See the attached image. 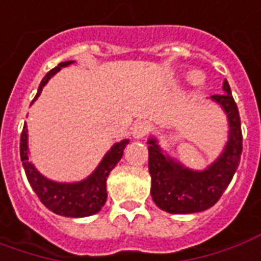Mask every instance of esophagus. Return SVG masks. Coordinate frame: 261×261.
I'll list each match as a JSON object with an SVG mask.
<instances>
[{
    "instance_id": "esophagus-1",
    "label": "esophagus",
    "mask_w": 261,
    "mask_h": 261,
    "mask_svg": "<svg viewBox=\"0 0 261 261\" xmlns=\"http://www.w3.org/2000/svg\"><path fill=\"white\" fill-rule=\"evenodd\" d=\"M148 131H150V124L147 121H137L131 128V134H133V137L138 140V138L145 137L148 134Z\"/></svg>"
}]
</instances>
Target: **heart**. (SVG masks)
Returning a JSON list of instances; mask_svg holds the SVG:
<instances>
[{
  "label": "heart",
  "mask_w": 261,
  "mask_h": 261,
  "mask_svg": "<svg viewBox=\"0 0 261 261\" xmlns=\"http://www.w3.org/2000/svg\"><path fill=\"white\" fill-rule=\"evenodd\" d=\"M191 81H193V83H194V84H200V83H201V79H200V75H198V74H196V72H194V74H191Z\"/></svg>",
  "instance_id": "obj_1"
}]
</instances>
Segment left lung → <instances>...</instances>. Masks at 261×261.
<instances>
[{
    "instance_id": "left-lung-1",
    "label": "left lung",
    "mask_w": 261,
    "mask_h": 261,
    "mask_svg": "<svg viewBox=\"0 0 261 261\" xmlns=\"http://www.w3.org/2000/svg\"><path fill=\"white\" fill-rule=\"evenodd\" d=\"M224 94H214L228 117V141L223 154L204 171H193L164 155L154 138L148 140V170L151 175V197L161 210L173 214L204 212L219 201L240 163L243 151L242 123L239 108L227 80Z\"/></svg>"
}]
</instances>
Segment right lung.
I'll return each mask as SVG.
<instances>
[{
    "label": "right lung",
    "mask_w": 261,
    "mask_h": 261,
    "mask_svg": "<svg viewBox=\"0 0 261 261\" xmlns=\"http://www.w3.org/2000/svg\"><path fill=\"white\" fill-rule=\"evenodd\" d=\"M71 63L72 61L60 63L53 70H49L42 79L35 98L40 95L42 87L47 84V81L63 67H67ZM27 137H28L27 127L24 125L22 133H21V140H19V155H21V161L25 170L28 182L31 184L33 190L35 191V194L38 196L42 204L53 213L65 216V217H87V216L100 212L101 207L106 204V200H107V184H106L107 177L110 171L116 167L117 163L121 160L124 148L128 144V140H123L113 145L111 150L104 155L100 166L95 168V171L87 180L65 184V182L47 180L44 175L35 170V167L28 161Z\"/></svg>",
    "instance_id": "obj_1"
}]
</instances>
